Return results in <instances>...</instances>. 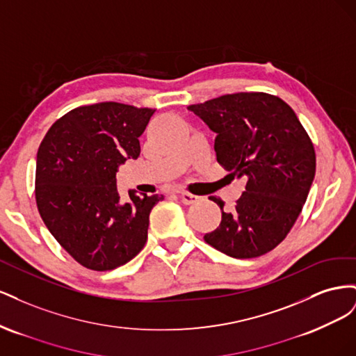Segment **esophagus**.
Here are the masks:
<instances>
[{"label": "esophagus", "instance_id": "34e87169", "mask_svg": "<svg viewBox=\"0 0 356 356\" xmlns=\"http://www.w3.org/2000/svg\"><path fill=\"white\" fill-rule=\"evenodd\" d=\"M178 199L184 203V204H193V203H196L197 200H199V197L197 196H195V195H190V193H178Z\"/></svg>", "mask_w": 356, "mask_h": 356}]
</instances>
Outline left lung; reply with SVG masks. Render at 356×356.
<instances>
[{
  "mask_svg": "<svg viewBox=\"0 0 356 356\" xmlns=\"http://www.w3.org/2000/svg\"><path fill=\"white\" fill-rule=\"evenodd\" d=\"M215 136L218 163L246 181L232 212L204 241L233 258H255L281 243L315 178V148L294 110L261 92L233 93L188 106Z\"/></svg>",
  "mask_w": 356,
  "mask_h": 356,
  "instance_id": "8db88e82",
  "label": "left lung"
}]
</instances>
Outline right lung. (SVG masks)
<instances>
[{"label": "right lung", "mask_w": 356, "mask_h": 356, "mask_svg": "<svg viewBox=\"0 0 356 356\" xmlns=\"http://www.w3.org/2000/svg\"><path fill=\"white\" fill-rule=\"evenodd\" d=\"M154 110L118 102L79 106L53 124L38 148L35 199L46 227L75 261L113 270L147 242L149 212L163 195L123 200L115 174L136 160Z\"/></svg>", "instance_id": "1"}]
</instances>
